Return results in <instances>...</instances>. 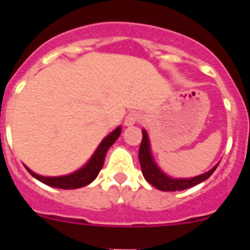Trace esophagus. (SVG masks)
<instances>
[{
  "label": "esophagus",
  "mask_w": 250,
  "mask_h": 250,
  "mask_svg": "<svg viewBox=\"0 0 250 250\" xmlns=\"http://www.w3.org/2000/svg\"><path fill=\"white\" fill-rule=\"evenodd\" d=\"M140 119H141L140 114L131 112V114H129L126 118H125V121H124V123H125V125H126V126H132V125H135L138 121H140Z\"/></svg>",
  "instance_id": "obj_1"
}]
</instances>
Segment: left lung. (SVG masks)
Returning a JSON list of instances; mask_svg holds the SVG:
<instances>
[{
	"label": "left lung",
	"instance_id": "1",
	"mask_svg": "<svg viewBox=\"0 0 250 250\" xmlns=\"http://www.w3.org/2000/svg\"><path fill=\"white\" fill-rule=\"evenodd\" d=\"M139 161H140L143 175L146 179V182L150 183L152 187H155L156 189L163 191H178L184 190V189H188V188L195 187L196 184H200L204 180H207L215 171L218 165H219L216 164L209 171L202 174V175L194 176V178H170L169 175H167V174L161 171L160 167L154 161V158L151 155V150H150V141L146 130H143V140H141L140 149H139Z\"/></svg>",
	"mask_w": 250,
	"mask_h": 250
}]
</instances>
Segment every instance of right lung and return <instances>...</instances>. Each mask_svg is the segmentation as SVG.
I'll return each instance as SVG.
<instances>
[{
	"instance_id": "add662e5",
	"label": "right lung",
	"mask_w": 250,
	"mask_h": 250,
	"mask_svg": "<svg viewBox=\"0 0 250 250\" xmlns=\"http://www.w3.org/2000/svg\"><path fill=\"white\" fill-rule=\"evenodd\" d=\"M120 134L121 126H118L114 131L110 132L109 135L101 141L100 145L96 149V151L94 152V155L91 156V159L81 169L76 170L75 173L68 174V175L42 176L34 173L27 167H25L34 178H36L41 183H43L46 185H50L52 188H59V189H77V188H83L85 185H89L91 182H94L96 176L99 175L100 170L103 169L106 152H107L109 147L114 144L115 141L118 140Z\"/></svg>"
}]
</instances>
